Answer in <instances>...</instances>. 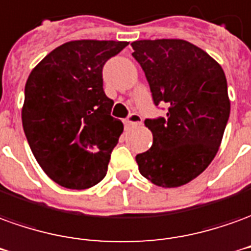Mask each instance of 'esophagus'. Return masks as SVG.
<instances>
[{
  "instance_id": "1",
  "label": "esophagus",
  "mask_w": 251,
  "mask_h": 251,
  "mask_svg": "<svg viewBox=\"0 0 251 251\" xmlns=\"http://www.w3.org/2000/svg\"><path fill=\"white\" fill-rule=\"evenodd\" d=\"M124 122H125L126 126H137L143 124V118L140 114H130Z\"/></svg>"
}]
</instances>
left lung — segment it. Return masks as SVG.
<instances>
[{
	"label": "left lung",
	"mask_w": 251,
	"mask_h": 251,
	"mask_svg": "<svg viewBox=\"0 0 251 251\" xmlns=\"http://www.w3.org/2000/svg\"><path fill=\"white\" fill-rule=\"evenodd\" d=\"M153 101L167 103V118L145 120L153 144L136 156L144 178L178 187L197 178L216 156L229 117L222 66L202 49L182 39L136 40Z\"/></svg>",
	"instance_id": "8db88e82"
}]
</instances>
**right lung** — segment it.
<instances>
[{"mask_svg":"<svg viewBox=\"0 0 251 251\" xmlns=\"http://www.w3.org/2000/svg\"><path fill=\"white\" fill-rule=\"evenodd\" d=\"M127 42L72 40L49 52L25 83L23 129L47 176L68 189L95 186L124 131L103 91L101 69Z\"/></svg>","mask_w":251,"mask_h":251,"instance_id":"add662e5","label":"right lung"}]
</instances>
